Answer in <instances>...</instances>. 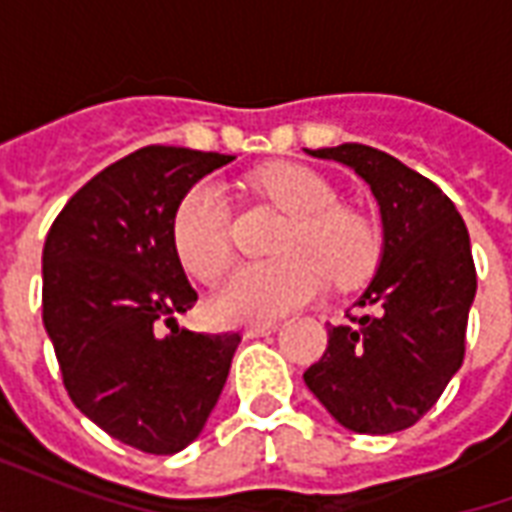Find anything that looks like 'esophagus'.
I'll list each match as a JSON object with an SVG mask.
<instances>
[{
    "mask_svg": "<svg viewBox=\"0 0 512 512\" xmlns=\"http://www.w3.org/2000/svg\"><path fill=\"white\" fill-rule=\"evenodd\" d=\"M277 321H268V323H249L244 329V337H263V334L277 332Z\"/></svg>",
    "mask_w": 512,
    "mask_h": 512,
    "instance_id": "esophagus-1",
    "label": "esophagus"
}]
</instances>
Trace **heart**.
I'll return each mask as SVG.
<instances>
[{"label":"heart","instance_id":"1","mask_svg":"<svg viewBox=\"0 0 512 512\" xmlns=\"http://www.w3.org/2000/svg\"><path fill=\"white\" fill-rule=\"evenodd\" d=\"M260 186L293 216L274 263H252L224 282L213 307L224 321H274L318 296L332 274L351 285L373 268L378 235L365 216L340 205L329 180L299 164H274L260 175ZM172 246L183 268L211 282L233 260L230 211L219 183L191 186L172 216Z\"/></svg>","mask_w":512,"mask_h":512}]
</instances>
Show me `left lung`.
Returning <instances> with one entry per match:
<instances>
[{
    "mask_svg": "<svg viewBox=\"0 0 512 512\" xmlns=\"http://www.w3.org/2000/svg\"><path fill=\"white\" fill-rule=\"evenodd\" d=\"M365 180L381 213L378 268L351 326H329V345L304 384L343 428L384 436L406 430L458 373L477 293L469 230L433 180L376 147L307 150Z\"/></svg>",
    "mask_w": 512,
    "mask_h": 512,
    "instance_id": "left-lung-1",
    "label": "left lung"
}]
</instances>
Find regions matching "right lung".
<instances>
[{"mask_svg":"<svg viewBox=\"0 0 512 512\" xmlns=\"http://www.w3.org/2000/svg\"><path fill=\"white\" fill-rule=\"evenodd\" d=\"M235 156L150 145L73 194L43 246V326L68 395L112 439L153 455L189 447L222 395L238 334H197L172 246L183 194Z\"/></svg>","mask_w":512,"mask_h":512,"instance_id":"obj_1","label":"right lung"}]
</instances>
